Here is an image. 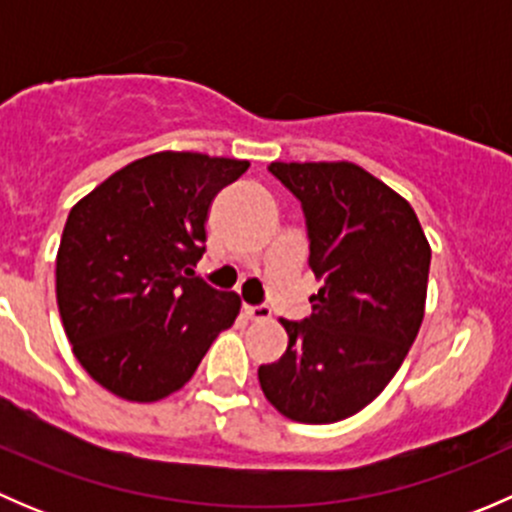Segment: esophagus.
Listing matches in <instances>:
<instances>
[{
	"instance_id": "esophagus-1",
	"label": "esophagus",
	"mask_w": 512,
	"mask_h": 512,
	"mask_svg": "<svg viewBox=\"0 0 512 512\" xmlns=\"http://www.w3.org/2000/svg\"><path fill=\"white\" fill-rule=\"evenodd\" d=\"M242 312H245V317L250 319V322H265V319H270L272 317V312L267 307H255V304H245V307H242Z\"/></svg>"
}]
</instances>
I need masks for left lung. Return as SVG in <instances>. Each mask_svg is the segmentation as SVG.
Listing matches in <instances>:
<instances>
[{
  "label": "left lung",
  "instance_id": "8db88e82",
  "mask_svg": "<svg viewBox=\"0 0 512 512\" xmlns=\"http://www.w3.org/2000/svg\"><path fill=\"white\" fill-rule=\"evenodd\" d=\"M302 200L312 317L280 319L287 352L257 369L262 394L299 423L354 416L404 364L426 312L431 245L404 195L352 160L275 163Z\"/></svg>",
  "mask_w": 512,
  "mask_h": 512
}]
</instances>
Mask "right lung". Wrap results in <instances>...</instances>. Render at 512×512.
Listing matches in <instances>:
<instances>
[{
    "mask_svg": "<svg viewBox=\"0 0 512 512\" xmlns=\"http://www.w3.org/2000/svg\"><path fill=\"white\" fill-rule=\"evenodd\" d=\"M250 160L160 151L108 175L71 208L56 252V304L86 374L153 404L193 379L240 297L195 277L215 195Z\"/></svg>",
    "mask_w": 512,
    "mask_h": 512,
    "instance_id": "obj_1",
    "label": "right lung"
}]
</instances>
